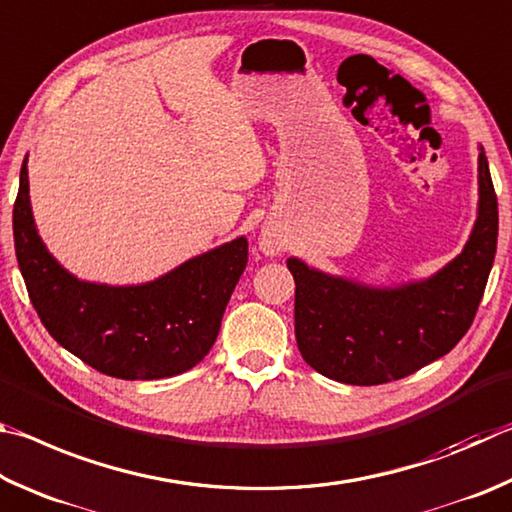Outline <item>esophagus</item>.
<instances>
[{"label":"esophagus","mask_w":512,"mask_h":512,"mask_svg":"<svg viewBox=\"0 0 512 512\" xmlns=\"http://www.w3.org/2000/svg\"><path fill=\"white\" fill-rule=\"evenodd\" d=\"M258 247L265 256H281L283 254V240L272 231H263L258 238Z\"/></svg>","instance_id":"esophagus-1"}]
</instances>
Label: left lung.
<instances>
[{
  "instance_id": "obj_1",
  "label": "left lung",
  "mask_w": 512,
  "mask_h": 512,
  "mask_svg": "<svg viewBox=\"0 0 512 512\" xmlns=\"http://www.w3.org/2000/svg\"><path fill=\"white\" fill-rule=\"evenodd\" d=\"M477 220L461 254L427 279L371 285L321 272L297 256L288 267L301 357L326 378L371 387L423 369L468 333L497 251V195L479 146Z\"/></svg>"
}]
</instances>
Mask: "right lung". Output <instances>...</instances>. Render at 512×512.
I'll use <instances>...</instances> for the list:
<instances>
[{
	"instance_id": "add662e5",
	"label": "right lung",
	"mask_w": 512,
	"mask_h": 512,
	"mask_svg": "<svg viewBox=\"0 0 512 512\" xmlns=\"http://www.w3.org/2000/svg\"><path fill=\"white\" fill-rule=\"evenodd\" d=\"M29 155L13 206L17 265L33 308L78 360L121 380L173 378L200 364L247 267V238L213 247L146 283L83 281L58 263L35 227Z\"/></svg>"
}]
</instances>
